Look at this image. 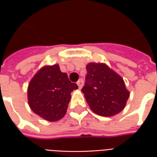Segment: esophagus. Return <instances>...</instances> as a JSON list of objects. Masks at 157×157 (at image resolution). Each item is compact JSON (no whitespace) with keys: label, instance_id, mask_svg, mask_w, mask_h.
Instances as JSON below:
<instances>
[{"label":"esophagus","instance_id":"obj_1","mask_svg":"<svg viewBox=\"0 0 157 157\" xmlns=\"http://www.w3.org/2000/svg\"><path fill=\"white\" fill-rule=\"evenodd\" d=\"M77 85L79 86V89H82V85H83V80L82 79H80L78 82H77Z\"/></svg>","mask_w":157,"mask_h":157}]
</instances>
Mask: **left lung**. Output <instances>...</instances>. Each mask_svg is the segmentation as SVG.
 <instances>
[{
	"label": "left lung",
	"instance_id": "8db88e82",
	"mask_svg": "<svg viewBox=\"0 0 157 157\" xmlns=\"http://www.w3.org/2000/svg\"><path fill=\"white\" fill-rule=\"evenodd\" d=\"M86 71L82 92L92 112L103 117L121 112L129 97L124 79L104 63H88Z\"/></svg>",
	"mask_w": 157,
	"mask_h": 157
}]
</instances>
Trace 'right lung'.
Instances as JSON below:
<instances>
[{
    "mask_svg": "<svg viewBox=\"0 0 157 157\" xmlns=\"http://www.w3.org/2000/svg\"><path fill=\"white\" fill-rule=\"evenodd\" d=\"M78 88L70 82L58 64L44 65L37 71L28 86V101L32 111L49 122L61 119L66 113L71 93Z\"/></svg>",
    "mask_w": 157,
    "mask_h": 157,
    "instance_id": "right-lung-1",
    "label": "right lung"
}]
</instances>
